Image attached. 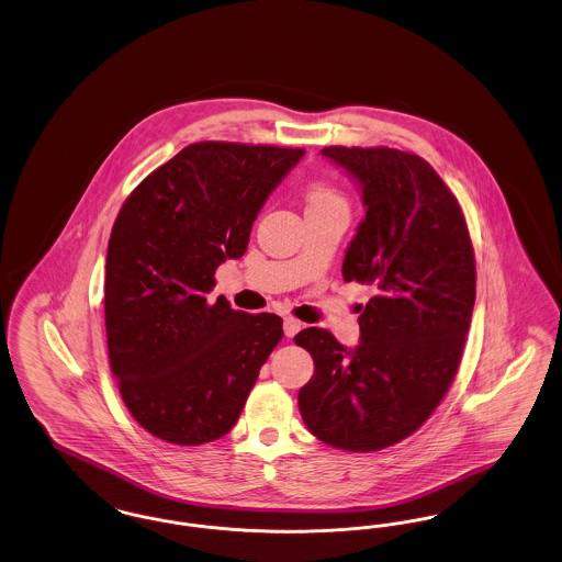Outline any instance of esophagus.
<instances>
[{"mask_svg":"<svg viewBox=\"0 0 562 562\" xmlns=\"http://www.w3.org/2000/svg\"><path fill=\"white\" fill-rule=\"evenodd\" d=\"M301 328H303V324L296 321V318H293V316H286V318H284V335H286V337H294Z\"/></svg>","mask_w":562,"mask_h":562,"instance_id":"34e87169","label":"esophagus"}]
</instances>
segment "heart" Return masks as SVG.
I'll use <instances>...</instances> for the list:
<instances>
[{
	"label": "heart",
	"instance_id": "b5f03b06",
	"mask_svg": "<svg viewBox=\"0 0 562 562\" xmlns=\"http://www.w3.org/2000/svg\"><path fill=\"white\" fill-rule=\"evenodd\" d=\"M307 211H348V202L344 193L330 183H312L305 195Z\"/></svg>",
	"mask_w": 562,
	"mask_h": 562
}]
</instances>
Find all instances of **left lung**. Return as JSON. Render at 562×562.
Here are the masks:
<instances>
[{
	"label": "left lung",
	"instance_id": "8db88e82",
	"mask_svg": "<svg viewBox=\"0 0 562 562\" xmlns=\"http://www.w3.org/2000/svg\"><path fill=\"white\" fill-rule=\"evenodd\" d=\"M322 156L362 189L367 216L341 271L374 296L356 348L316 326L294 337L314 358L299 411L322 442L371 453L422 428L451 387L476 299L474 248L457 198L424 158L390 147Z\"/></svg>",
	"mask_w": 562,
	"mask_h": 562
}]
</instances>
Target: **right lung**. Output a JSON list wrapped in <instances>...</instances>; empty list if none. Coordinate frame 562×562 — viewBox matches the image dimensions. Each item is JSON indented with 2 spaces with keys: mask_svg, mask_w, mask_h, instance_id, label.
Segmentation results:
<instances>
[{
  "mask_svg": "<svg viewBox=\"0 0 562 562\" xmlns=\"http://www.w3.org/2000/svg\"><path fill=\"white\" fill-rule=\"evenodd\" d=\"M305 149L202 140L120 209L105 266L109 364L138 426L172 445L225 436L282 339L276 314L209 303L214 271L246 252L269 193Z\"/></svg>",
  "mask_w": 562,
  "mask_h": 562,
  "instance_id": "add662e5",
  "label": "right lung"
}]
</instances>
